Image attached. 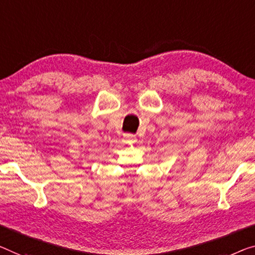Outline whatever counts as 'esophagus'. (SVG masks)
Segmentation results:
<instances>
[{"instance_id":"1","label":"esophagus","mask_w":255,"mask_h":255,"mask_svg":"<svg viewBox=\"0 0 255 255\" xmlns=\"http://www.w3.org/2000/svg\"><path fill=\"white\" fill-rule=\"evenodd\" d=\"M124 139L127 142H134L135 141V136L132 135V134H127L124 136Z\"/></svg>"}]
</instances>
